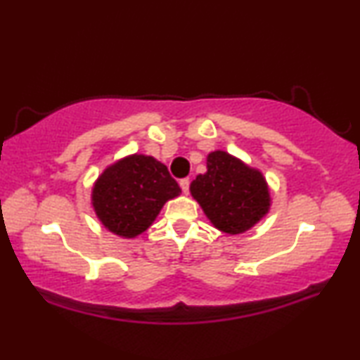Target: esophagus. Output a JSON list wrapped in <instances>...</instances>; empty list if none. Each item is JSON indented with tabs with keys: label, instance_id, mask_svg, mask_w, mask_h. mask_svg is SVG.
I'll return each instance as SVG.
<instances>
[{
	"label": "esophagus",
	"instance_id": "obj_1",
	"mask_svg": "<svg viewBox=\"0 0 360 360\" xmlns=\"http://www.w3.org/2000/svg\"><path fill=\"white\" fill-rule=\"evenodd\" d=\"M180 186H181V190H184V193H188V191H190V179L180 180Z\"/></svg>",
	"mask_w": 360,
	"mask_h": 360
}]
</instances>
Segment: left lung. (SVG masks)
<instances>
[{
	"instance_id": "obj_1",
	"label": "left lung",
	"mask_w": 360,
	"mask_h": 360,
	"mask_svg": "<svg viewBox=\"0 0 360 360\" xmlns=\"http://www.w3.org/2000/svg\"><path fill=\"white\" fill-rule=\"evenodd\" d=\"M206 169L191 181L190 191L214 228L240 234L267 214L270 193L259 170L223 150L211 152Z\"/></svg>"
}]
</instances>
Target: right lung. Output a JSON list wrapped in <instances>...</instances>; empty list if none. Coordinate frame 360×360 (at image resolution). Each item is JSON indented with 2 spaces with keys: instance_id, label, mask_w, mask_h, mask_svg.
Returning a JSON list of instances; mask_svg holds the SVG:
<instances>
[{
  "instance_id": "add662e5",
  "label": "right lung",
  "mask_w": 360,
  "mask_h": 360,
  "mask_svg": "<svg viewBox=\"0 0 360 360\" xmlns=\"http://www.w3.org/2000/svg\"><path fill=\"white\" fill-rule=\"evenodd\" d=\"M180 193L164 164L134 154L103 172L93 186L91 203L106 229L121 238H136L154 223L165 201Z\"/></svg>"
}]
</instances>
